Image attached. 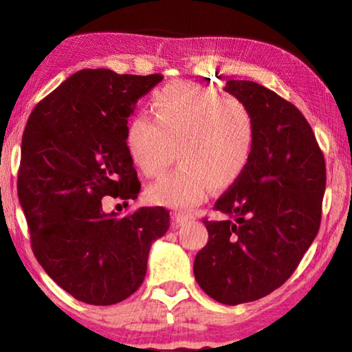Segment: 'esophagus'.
Returning a JSON list of instances; mask_svg holds the SVG:
<instances>
[{
	"label": "esophagus",
	"mask_w": 352,
	"mask_h": 352,
	"mask_svg": "<svg viewBox=\"0 0 352 352\" xmlns=\"http://www.w3.org/2000/svg\"><path fill=\"white\" fill-rule=\"evenodd\" d=\"M174 220H175V223H177V225H184V223H188V222H189L190 217L188 216V214L178 212V214H175V216H174Z\"/></svg>",
	"instance_id": "34e87169"
}]
</instances>
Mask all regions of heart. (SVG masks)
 I'll return each mask as SVG.
<instances>
[{"mask_svg": "<svg viewBox=\"0 0 352 352\" xmlns=\"http://www.w3.org/2000/svg\"><path fill=\"white\" fill-rule=\"evenodd\" d=\"M153 116L132 119L126 147L132 163L148 178L162 175L174 162L180 168L147 189L155 205L190 210L211 186L226 189L247 170L256 142V121L237 98L190 83H175L155 93Z\"/></svg>", "mask_w": 352, "mask_h": 352, "instance_id": "b5f03b06", "label": "heart"}]
</instances>
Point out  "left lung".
Segmentation results:
<instances>
[{
  "instance_id": "left-lung-1",
  "label": "left lung",
  "mask_w": 352,
  "mask_h": 352,
  "mask_svg": "<svg viewBox=\"0 0 352 352\" xmlns=\"http://www.w3.org/2000/svg\"><path fill=\"white\" fill-rule=\"evenodd\" d=\"M256 121L253 157L208 220V243L194 261L206 295L236 306L287 281L318 233L326 164L312 127L294 104L250 80H226Z\"/></svg>"
}]
</instances>
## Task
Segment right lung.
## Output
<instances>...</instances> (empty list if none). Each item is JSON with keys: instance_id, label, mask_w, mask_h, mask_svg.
Returning <instances> with one entry per match:
<instances>
[{"instance_id": "obj_1", "label": "right lung", "mask_w": 352, "mask_h": 352, "mask_svg": "<svg viewBox=\"0 0 352 352\" xmlns=\"http://www.w3.org/2000/svg\"><path fill=\"white\" fill-rule=\"evenodd\" d=\"M162 80V74L77 71L28 119L19 199L32 252L47 276L87 305H116L135 294L152 242L169 230V211L162 206L126 217L102 210L104 197L124 204L138 197L127 119Z\"/></svg>"}]
</instances>
